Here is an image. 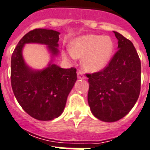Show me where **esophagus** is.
I'll return each instance as SVG.
<instances>
[{
	"label": "esophagus",
	"mask_w": 150,
	"mask_h": 150,
	"mask_svg": "<svg viewBox=\"0 0 150 150\" xmlns=\"http://www.w3.org/2000/svg\"><path fill=\"white\" fill-rule=\"evenodd\" d=\"M77 77H78L79 79H85V78H86L83 73L81 72V71H78V72H77Z\"/></svg>",
	"instance_id": "1"
}]
</instances>
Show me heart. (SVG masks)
Segmentation results:
<instances>
[{
	"label": "heart",
	"instance_id": "heart-1",
	"mask_svg": "<svg viewBox=\"0 0 150 150\" xmlns=\"http://www.w3.org/2000/svg\"><path fill=\"white\" fill-rule=\"evenodd\" d=\"M114 43L110 37L96 35L81 36L73 40L69 52L75 58H81L84 69L90 72H98L105 67L111 59Z\"/></svg>",
	"mask_w": 150,
	"mask_h": 150
}]
</instances>
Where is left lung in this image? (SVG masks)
<instances>
[{
	"label": "left lung",
	"mask_w": 150,
	"mask_h": 150,
	"mask_svg": "<svg viewBox=\"0 0 150 150\" xmlns=\"http://www.w3.org/2000/svg\"><path fill=\"white\" fill-rule=\"evenodd\" d=\"M118 50L103 69L87 73L88 103L94 116L115 122L133 107L141 91V60L129 39L114 31Z\"/></svg>",
	"instance_id": "8db88e82"
}]
</instances>
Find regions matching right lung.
<instances>
[{"label":"right lung","instance_id":"add662e5","mask_svg":"<svg viewBox=\"0 0 150 150\" xmlns=\"http://www.w3.org/2000/svg\"><path fill=\"white\" fill-rule=\"evenodd\" d=\"M60 33L53 30L35 29L22 37L11 57V86L22 109L39 120H52L62 114L67 98L77 81L75 68L62 69L50 63L40 71L27 66L22 57L26 43L47 45L52 56L58 55Z\"/></svg>","mask_w":150,"mask_h":150}]
</instances>
